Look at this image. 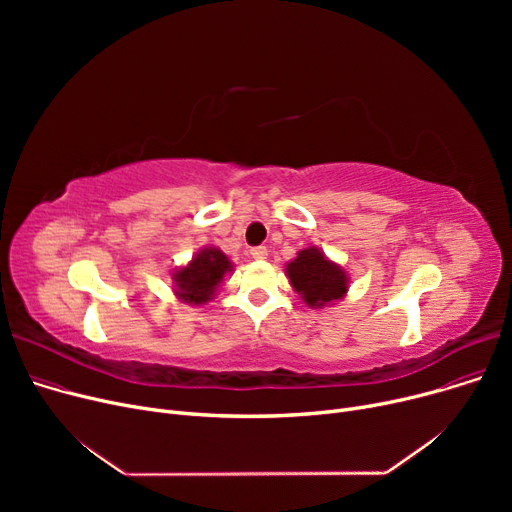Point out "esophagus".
Returning <instances> with one entry per match:
<instances>
[{
  "label": "esophagus",
  "mask_w": 512,
  "mask_h": 512,
  "mask_svg": "<svg viewBox=\"0 0 512 512\" xmlns=\"http://www.w3.org/2000/svg\"><path fill=\"white\" fill-rule=\"evenodd\" d=\"M251 257L257 259V261H263V259H267V249L265 247H253Z\"/></svg>",
  "instance_id": "1"
}]
</instances>
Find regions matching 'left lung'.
Instances as JSON below:
<instances>
[{"label": "left lung", "instance_id": "8db88e82", "mask_svg": "<svg viewBox=\"0 0 512 512\" xmlns=\"http://www.w3.org/2000/svg\"><path fill=\"white\" fill-rule=\"evenodd\" d=\"M292 288L309 307H324L344 297L348 288L346 274L340 265L328 261L321 251L305 249L286 265Z\"/></svg>", "mask_w": 512, "mask_h": 512}]
</instances>
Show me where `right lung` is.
<instances>
[{
    "label": "right lung",
    "mask_w": 512,
    "mask_h": 512,
    "mask_svg": "<svg viewBox=\"0 0 512 512\" xmlns=\"http://www.w3.org/2000/svg\"><path fill=\"white\" fill-rule=\"evenodd\" d=\"M230 267V259L222 251L203 249L191 263L174 274L176 294L184 303L203 305L218 290Z\"/></svg>",
    "instance_id": "right-lung-1"
}]
</instances>
